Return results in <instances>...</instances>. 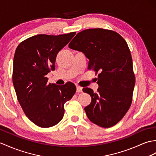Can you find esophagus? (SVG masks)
Returning <instances> with one entry per match:
<instances>
[{"mask_svg": "<svg viewBox=\"0 0 156 156\" xmlns=\"http://www.w3.org/2000/svg\"><path fill=\"white\" fill-rule=\"evenodd\" d=\"M76 92H82V88L79 86H76Z\"/></svg>", "mask_w": 156, "mask_h": 156, "instance_id": "1", "label": "esophagus"}]
</instances>
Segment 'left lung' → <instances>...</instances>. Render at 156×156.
<instances>
[{
    "label": "left lung",
    "mask_w": 156,
    "mask_h": 156,
    "mask_svg": "<svg viewBox=\"0 0 156 156\" xmlns=\"http://www.w3.org/2000/svg\"><path fill=\"white\" fill-rule=\"evenodd\" d=\"M68 46L84 53L88 70L99 73L98 92L83 88L92 98L84 108L87 116L100 127L114 126L131 106L136 82L127 42L115 31L92 28L78 32Z\"/></svg>",
    "instance_id": "obj_1"
}]
</instances>
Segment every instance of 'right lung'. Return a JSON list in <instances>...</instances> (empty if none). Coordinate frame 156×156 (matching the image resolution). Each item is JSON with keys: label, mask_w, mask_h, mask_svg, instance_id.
I'll return each mask as SVG.
<instances>
[{"label": "right lung", "mask_w": 156, "mask_h": 156, "mask_svg": "<svg viewBox=\"0 0 156 156\" xmlns=\"http://www.w3.org/2000/svg\"><path fill=\"white\" fill-rule=\"evenodd\" d=\"M76 32L57 36L38 34L17 46L14 56L12 82L24 114L41 128L56 125L63 118L64 105L76 91L68 82L62 86L48 84L46 76L55 70L57 54Z\"/></svg>", "instance_id": "obj_1"}]
</instances>
